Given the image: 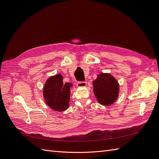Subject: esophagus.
Here are the masks:
<instances>
[{
  "instance_id": "34e87169",
  "label": "esophagus",
  "mask_w": 159,
  "mask_h": 159,
  "mask_svg": "<svg viewBox=\"0 0 159 159\" xmlns=\"http://www.w3.org/2000/svg\"><path fill=\"white\" fill-rule=\"evenodd\" d=\"M86 85H87V83H86L85 81H78V82L77 83V86L79 88L85 87Z\"/></svg>"
}]
</instances>
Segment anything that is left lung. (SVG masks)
<instances>
[{
	"mask_svg": "<svg viewBox=\"0 0 159 159\" xmlns=\"http://www.w3.org/2000/svg\"><path fill=\"white\" fill-rule=\"evenodd\" d=\"M93 92L98 102L103 105L113 104L118 98L119 85L110 74L102 73L93 81Z\"/></svg>",
	"mask_w": 159,
	"mask_h": 159,
	"instance_id": "8db88e82",
	"label": "left lung"
}]
</instances>
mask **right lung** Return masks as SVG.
<instances>
[{
    "label": "right lung",
    "instance_id": "right-lung-1",
    "mask_svg": "<svg viewBox=\"0 0 159 159\" xmlns=\"http://www.w3.org/2000/svg\"><path fill=\"white\" fill-rule=\"evenodd\" d=\"M71 83L63 82L61 74L51 76L47 80L43 89V95L46 104L55 111H63L68 108Z\"/></svg>",
    "mask_w": 159,
    "mask_h": 159
}]
</instances>
